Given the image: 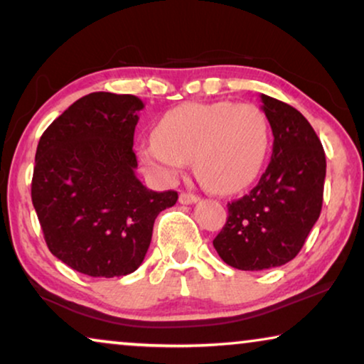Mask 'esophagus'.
Segmentation results:
<instances>
[{
  "label": "esophagus",
  "instance_id": "esophagus-1",
  "mask_svg": "<svg viewBox=\"0 0 364 364\" xmlns=\"http://www.w3.org/2000/svg\"><path fill=\"white\" fill-rule=\"evenodd\" d=\"M178 202L183 203V205H188V203H196V202H198V197L193 196V193L182 192L181 196H178Z\"/></svg>",
  "mask_w": 364,
  "mask_h": 364
}]
</instances>
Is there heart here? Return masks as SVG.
<instances>
[{
	"label": "heart",
	"instance_id": "heart-1",
	"mask_svg": "<svg viewBox=\"0 0 364 364\" xmlns=\"http://www.w3.org/2000/svg\"><path fill=\"white\" fill-rule=\"evenodd\" d=\"M270 146V126L252 102H186L159 119L156 136L139 144V159L157 181L172 183L187 162L203 187L235 193L255 181Z\"/></svg>",
	"mask_w": 364,
	"mask_h": 364
}]
</instances>
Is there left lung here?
Returning <instances> with one entry per match:
<instances>
[{"label": "left lung", "mask_w": 364, "mask_h": 364, "mask_svg": "<svg viewBox=\"0 0 364 364\" xmlns=\"http://www.w3.org/2000/svg\"><path fill=\"white\" fill-rule=\"evenodd\" d=\"M273 132V152L260 181L228 203L213 247L227 265L245 272L282 267L301 250L321 212L325 151L300 111L260 94Z\"/></svg>", "instance_id": "obj_1"}]
</instances>
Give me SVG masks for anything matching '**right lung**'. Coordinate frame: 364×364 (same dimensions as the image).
<instances>
[{
	"label": "right lung",
	"instance_id": "add662e5",
	"mask_svg": "<svg viewBox=\"0 0 364 364\" xmlns=\"http://www.w3.org/2000/svg\"><path fill=\"white\" fill-rule=\"evenodd\" d=\"M144 102L131 94L77 99L39 139L31 198L49 252L89 277L136 272L159 213L177 192L136 176L134 131Z\"/></svg>",
	"mask_w": 364,
	"mask_h": 364
}]
</instances>
